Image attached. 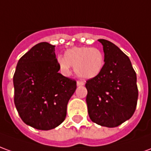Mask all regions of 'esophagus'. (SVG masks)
I'll use <instances>...</instances> for the list:
<instances>
[{
	"mask_svg": "<svg viewBox=\"0 0 151 151\" xmlns=\"http://www.w3.org/2000/svg\"><path fill=\"white\" fill-rule=\"evenodd\" d=\"M84 84H85L84 82H82V81H78V82H77V86H84Z\"/></svg>",
	"mask_w": 151,
	"mask_h": 151,
	"instance_id": "esophagus-1",
	"label": "esophagus"
}]
</instances>
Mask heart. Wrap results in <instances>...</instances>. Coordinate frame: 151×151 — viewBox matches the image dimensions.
<instances>
[{
  "label": "heart",
  "mask_w": 151,
  "mask_h": 151,
  "mask_svg": "<svg viewBox=\"0 0 151 151\" xmlns=\"http://www.w3.org/2000/svg\"><path fill=\"white\" fill-rule=\"evenodd\" d=\"M60 71L68 74L71 65L82 78L92 79L97 77L104 65V56L101 51L91 47H73L66 50L65 56L57 57Z\"/></svg>",
  "instance_id": "obj_1"
}]
</instances>
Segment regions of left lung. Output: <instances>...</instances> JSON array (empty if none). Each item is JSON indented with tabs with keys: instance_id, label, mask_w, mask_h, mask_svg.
<instances>
[{
	"instance_id": "obj_1",
	"label": "left lung",
	"mask_w": 151,
	"mask_h": 151,
	"mask_svg": "<svg viewBox=\"0 0 151 151\" xmlns=\"http://www.w3.org/2000/svg\"><path fill=\"white\" fill-rule=\"evenodd\" d=\"M103 45L104 65L97 77L86 81V104L91 120L99 125L114 128L129 120L138 97L137 75L129 58L106 40Z\"/></svg>"
}]
</instances>
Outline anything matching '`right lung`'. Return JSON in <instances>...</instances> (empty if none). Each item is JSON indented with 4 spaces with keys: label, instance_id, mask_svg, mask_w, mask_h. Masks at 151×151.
<instances>
[{
    "label": "right lung",
    "instance_id": "right-lung-1",
    "mask_svg": "<svg viewBox=\"0 0 151 151\" xmlns=\"http://www.w3.org/2000/svg\"><path fill=\"white\" fill-rule=\"evenodd\" d=\"M55 46L42 42L19 59L14 75V104L26 124L50 130L65 120L76 81L58 71Z\"/></svg>",
    "mask_w": 151,
    "mask_h": 151
}]
</instances>
